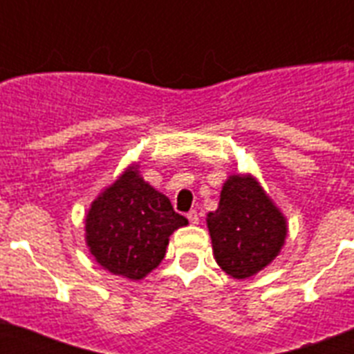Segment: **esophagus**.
Here are the masks:
<instances>
[{
    "instance_id": "esophagus-1",
    "label": "esophagus",
    "mask_w": 354,
    "mask_h": 354,
    "mask_svg": "<svg viewBox=\"0 0 354 354\" xmlns=\"http://www.w3.org/2000/svg\"><path fill=\"white\" fill-rule=\"evenodd\" d=\"M187 220H189V223L198 225V221H200L198 212H196V211H189V212H187Z\"/></svg>"
}]
</instances>
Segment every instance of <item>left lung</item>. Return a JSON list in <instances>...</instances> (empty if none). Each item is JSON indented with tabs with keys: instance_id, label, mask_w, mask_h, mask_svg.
Listing matches in <instances>:
<instances>
[{
	"instance_id": "8db88e82",
	"label": "left lung",
	"mask_w": 354,
	"mask_h": 354,
	"mask_svg": "<svg viewBox=\"0 0 354 354\" xmlns=\"http://www.w3.org/2000/svg\"><path fill=\"white\" fill-rule=\"evenodd\" d=\"M212 253L221 270L237 280L270 266L287 237V220L250 174L230 175L218 209L207 214Z\"/></svg>"
}]
</instances>
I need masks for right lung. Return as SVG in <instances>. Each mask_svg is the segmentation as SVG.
Wrapping results in <instances>:
<instances>
[{
    "instance_id": "obj_1",
    "label": "right lung",
    "mask_w": 354,
    "mask_h": 354,
    "mask_svg": "<svg viewBox=\"0 0 354 354\" xmlns=\"http://www.w3.org/2000/svg\"><path fill=\"white\" fill-rule=\"evenodd\" d=\"M187 225L168 196L143 180L138 165L99 193L84 220L90 253L109 273L142 280L165 259L168 241Z\"/></svg>"
}]
</instances>
